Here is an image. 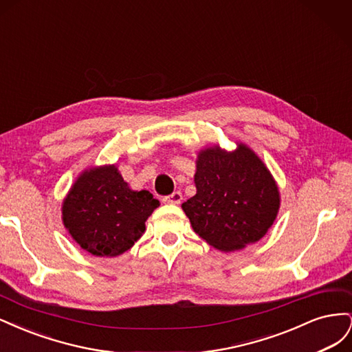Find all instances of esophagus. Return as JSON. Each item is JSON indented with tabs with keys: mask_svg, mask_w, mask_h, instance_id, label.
Here are the masks:
<instances>
[{
	"mask_svg": "<svg viewBox=\"0 0 352 352\" xmlns=\"http://www.w3.org/2000/svg\"><path fill=\"white\" fill-rule=\"evenodd\" d=\"M163 201L166 202V204H180V201H182V192L176 190V192H173L172 195L164 197Z\"/></svg>",
	"mask_w": 352,
	"mask_h": 352,
	"instance_id": "34e87169",
	"label": "esophagus"
}]
</instances>
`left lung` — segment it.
<instances>
[{
    "label": "left lung",
    "mask_w": 352,
    "mask_h": 352,
    "mask_svg": "<svg viewBox=\"0 0 352 352\" xmlns=\"http://www.w3.org/2000/svg\"><path fill=\"white\" fill-rule=\"evenodd\" d=\"M194 180L197 194L182 208L194 232L220 251L260 241L278 216L279 188L245 144L232 153L217 145L201 150Z\"/></svg>",
    "instance_id": "8db88e82"
}]
</instances>
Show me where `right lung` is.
<instances>
[{"label":"right lung","instance_id":"right-lung-1","mask_svg":"<svg viewBox=\"0 0 352 352\" xmlns=\"http://www.w3.org/2000/svg\"><path fill=\"white\" fill-rule=\"evenodd\" d=\"M160 206L150 190H133L114 164L92 167L76 179L63 201V223L79 247L97 257L131 250Z\"/></svg>","mask_w":352,"mask_h":352}]
</instances>
